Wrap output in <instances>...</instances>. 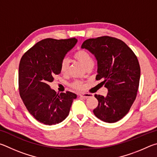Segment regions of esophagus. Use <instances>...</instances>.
Segmentation results:
<instances>
[{"instance_id":"1","label":"esophagus","mask_w":157,"mask_h":157,"mask_svg":"<svg viewBox=\"0 0 157 157\" xmlns=\"http://www.w3.org/2000/svg\"><path fill=\"white\" fill-rule=\"evenodd\" d=\"M80 96H81V97H82L85 98H87L93 97V94H87V93H84V94H81Z\"/></svg>"}]
</instances>
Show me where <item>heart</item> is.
<instances>
[{
    "label": "heart",
    "mask_w": 157,
    "mask_h": 157,
    "mask_svg": "<svg viewBox=\"0 0 157 157\" xmlns=\"http://www.w3.org/2000/svg\"><path fill=\"white\" fill-rule=\"evenodd\" d=\"M74 58L76 60L83 65L85 67L88 69L90 67H92L94 66V59L89 52H87L85 49H79L74 54ZM69 65H70V61L67 58H64L62 60L61 63H60V71L62 73H66L68 70ZM71 86L75 89L81 90L83 88V85L81 81H75L71 84Z\"/></svg>",
    "instance_id": "b5f03b06"
}]
</instances>
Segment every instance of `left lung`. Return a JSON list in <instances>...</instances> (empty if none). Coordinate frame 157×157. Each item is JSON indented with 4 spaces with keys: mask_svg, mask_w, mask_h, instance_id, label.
Masks as SVG:
<instances>
[{
    "mask_svg": "<svg viewBox=\"0 0 157 157\" xmlns=\"http://www.w3.org/2000/svg\"><path fill=\"white\" fill-rule=\"evenodd\" d=\"M97 61V80H102L108 90L106 97L95 94L98 101L93 112L106 123L124 117L136 97L141 69L132 50L121 40L105 36L90 38L81 45Z\"/></svg>",
    "mask_w": 157,
    "mask_h": 157,
    "instance_id": "8db88e82",
    "label": "left lung"
}]
</instances>
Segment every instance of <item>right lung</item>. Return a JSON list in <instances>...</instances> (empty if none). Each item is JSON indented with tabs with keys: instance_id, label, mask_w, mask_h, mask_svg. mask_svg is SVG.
Masks as SVG:
<instances>
[{
	"instance_id": "right-lung-1",
	"label": "right lung",
	"mask_w": 157,
	"mask_h": 157,
	"mask_svg": "<svg viewBox=\"0 0 157 157\" xmlns=\"http://www.w3.org/2000/svg\"><path fill=\"white\" fill-rule=\"evenodd\" d=\"M77 43L75 38H46L38 42L22 56L18 68L20 96L27 110L38 121L52 125L69 115L76 94L56 93L49 83L60 73V63Z\"/></svg>"
}]
</instances>
